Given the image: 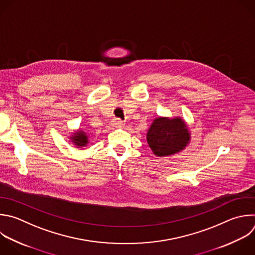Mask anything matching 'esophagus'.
<instances>
[{
	"label": "esophagus",
	"instance_id": "esophagus-1",
	"mask_svg": "<svg viewBox=\"0 0 255 255\" xmlns=\"http://www.w3.org/2000/svg\"><path fill=\"white\" fill-rule=\"evenodd\" d=\"M112 124H113V126L114 127H123L124 126V122L122 121V120H120L119 118H116V119H114L113 121H112Z\"/></svg>",
	"mask_w": 255,
	"mask_h": 255
}]
</instances>
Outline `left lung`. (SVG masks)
Returning <instances> with one entry per match:
<instances>
[{
	"label": "left lung",
	"mask_w": 255,
	"mask_h": 255,
	"mask_svg": "<svg viewBox=\"0 0 255 255\" xmlns=\"http://www.w3.org/2000/svg\"><path fill=\"white\" fill-rule=\"evenodd\" d=\"M189 141L187 126L180 118H157L147 133V142L157 156H168L184 149Z\"/></svg>",
	"instance_id": "obj_1"
}]
</instances>
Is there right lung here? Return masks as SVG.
I'll return each instance as SVG.
<instances>
[{
  "label": "right lung",
  "instance_id": "add662e5",
  "mask_svg": "<svg viewBox=\"0 0 255 255\" xmlns=\"http://www.w3.org/2000/svg\"><path fill=\"white\" fill-rule=\"evenodd\" d=\"M72 140H73V142H74L77 146H85V145H86V144L88 143V141H87V136L85 135V133L82 132V131H79V132L75 133V135L73 136Z\"/></svg>",
  "mask_w": 255,
  "mask_h": 255
}]
</instances>
